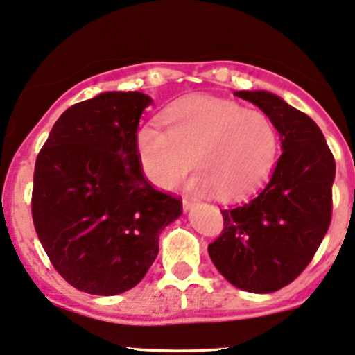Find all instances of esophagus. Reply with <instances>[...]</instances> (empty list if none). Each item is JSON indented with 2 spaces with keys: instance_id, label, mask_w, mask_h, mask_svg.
<instances>
[{
  "instance_id": "1",
  "label": "esophagus",
  "mask_w": 355,
  "mask_h": 355,
  "mask_svg": "<svg viewBox=\"0 0 355 355\" xmlns=\"http://www.w3.org/2000/svg\"><path fill=\"white\" fill-rule=\"evenodd\" d=\"M182 204H184V210H185V212H187V210L192 209L193 205H196L192 200H189V198H184V202H182Z\"/></svg>"
}]
</instances>
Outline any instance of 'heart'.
Returning <instances> with one entry per match:
<instances>
[{
	"instance_id": "heart-1",
	"label": "heart",
	"mask_w": 355,
	"mask_h": 355,
	"mask_svg": "<svg viewBox=\"0 0 355 355\" xmlns=\"http://www.w3.org/2000/svg\"><path fill=\"white\" fill-rule=\"evenodd\" d=\"M166 131L143 124L136 155L148 180L162 190L180 185L192 168L189 189L197 196L241 198L268 178L279 153V135L264 112L234 101L198 96L168 109Z\"/></svg>"
}]
</instances>
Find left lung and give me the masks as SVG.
Segmentation results:
<instances>
[{
  "mask_svg": "<svg viewBox=\"0 0 355 355\" xmlns=\"http://www.w3.org/2000/svg\"><path fill=\"white\" fill-rule=\"evenodd\" d=\"M275 123L282 141L270 182L246 202L220 210L224 231L209 256L231 285L271 293L309 266L332 219L336 159L320 128L268 91H237Z\"/></svg>",
  "mask_w": 355,
  "mask_h": 355,
  "instance_id": "1",
  "label": "left lung"
}]
</instances>
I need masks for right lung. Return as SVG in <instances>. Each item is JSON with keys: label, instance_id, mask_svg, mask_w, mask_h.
<instances>
[{"label": "right lung", "instance_id": "obj_1", "mask_svg": "<svg viewBox=\"0 0 355 355\" xmlns=\"http://www.w3.org/2000/svg\"><path fill=\"white\" fill-rule=\"evenodd\" d=\"M143 92L111 91L70 106L35 163L32 216L62 278L91 295L138 285L182 202L153 189L136 155Z\"/></svg>", "mask_w": 355, "mask_h": 355}]
</instances>
